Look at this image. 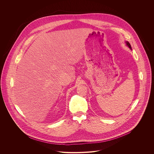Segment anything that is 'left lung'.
I'll use <instances>...</instances> for the list:
<instances>
[{"instance_id": "left-lung-1", "label": "left lung", "mask_w": 154, "mask_h": 154, "mask_svg": "<svg viewBox=\"0 0 154 154\" xmlns=\"http://www.w3.org/2000/svg\"><path fill=\"white\" fill-rule=\"evenodd\" d=\"M126 43V45L129 47V48H130L131 50H132V47H131V44H130V43L128 42H125Z\"/></svg>"}]
</instances>
